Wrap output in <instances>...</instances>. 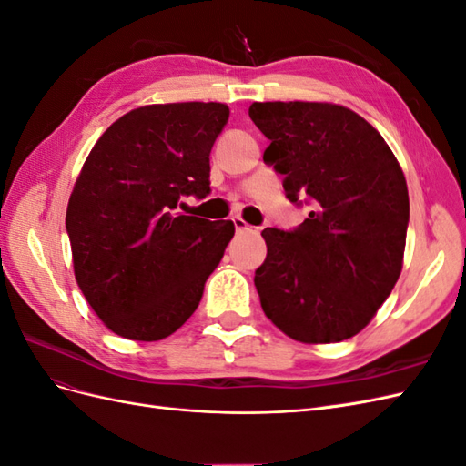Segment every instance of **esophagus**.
Returning <instances> with one entry per match:
<instances>
[{
    "instance_id": "obj_1",
    "label": "esophagus",
    "mask_w": 466,
    "mask_h": 466,
    "mask_svg": "<svg viewBox=\"0 0 466 466\" xmlns=\"http://www.w3.org/2000/svg\"><path fill=\"white\" fill-rule=\"evenodd\" d=\"M233 223H235V229L237 231H252V229H255V228H250V225L243 218H233Z\"/></svg>"
}]
</instances>
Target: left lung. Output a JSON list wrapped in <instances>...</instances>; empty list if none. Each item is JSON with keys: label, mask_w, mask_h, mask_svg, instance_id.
<instances>
[{"label": "left lung", "mask_w": 466, "mask_h": 466, "mask_svg": "<svg viewBox=\"0 0 466 466\" xmlns=\"http://www.w3.org/2000/svg\"><path fill=\"white\" fill-rule=\"evenodd\" d=\"M248 116L270 139L264 163L284 175L286 198L311 206L295 229L262 231V311L293 340L342 342L368 327L400 276L410 218L402 168L346 106L252 103Z\"/></svg>", "instance_id": "1"}]
</instances>
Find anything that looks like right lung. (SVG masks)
I'll return each mask as SVG.
<instances>
[{
  "instance_id": "right-lung-1",
  "label": "right lung",
  "mask_w": 466,
  "mask_h": 466,
  "mask_svg": "<svg viewBox=\"0 0 466 466\" xmlns=\"http://www.w3.org/2000/svg\"><path fill=\"white\" fill-rule=\"evenodd\" d=\"M228 118L221 103L139 106L83 165L66 229L77 286L115 334L161 340L198 307L235 225L177 209L182 196L209 194V151Z\"/></svg>"
}]
</instances>
